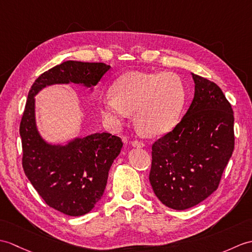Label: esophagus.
<instances>
[{"instance_id": "34e87169", "label": "esophagus", "mask_w": 252, "mask_h": 252, "mask_svg": "<svg viewBox=\"0 0 252 252\" xmlns=\"http://www.w3.org/2000/svg\"><path fill=\"white\" fill-rule=\"evenodd\" d=\"M131 144H132L133 147H144V146H145V144L143 142H140V140H137V139L132 140Z\"/></svg>"}]
</instances>
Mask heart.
Wrapping results in <instances>:
<instances>
[{"label":"heart","mask_w":252,"mask_h":252,"mask_svg":"<svg viewBox=\"0 0 252 252\" xmlns=\"http://www.w3.org/2000/svg\"><path fill=\"white\" fill-rule=\"evenodd\" d=\"M183 80L173 73L125 74L102 98L103 114L118 126L135 112V122L144 133L161 135L177 124L185 105Z\"/></svg>","instance_id":"b5f03b06"}]
</instances>
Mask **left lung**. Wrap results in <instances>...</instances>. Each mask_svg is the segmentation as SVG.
Masks as SVG:
<instances>
[{"label": "left lung", "instance_id": "1", "mask_svg": "<svg viewBox=\"0 0 252 252\" xmlns=\"http://www.w3.org/2000/svg\"><path fill=\"white\" fill-rule=\"evenodd\" d=\"M194 97L171 132L153 145L149 180L158 198L173 209L197 205L218 189L234 150V115L213 81L192 74Z\"/></svg>", "mask_w": 252, "mask_h": 252}]
</instances>
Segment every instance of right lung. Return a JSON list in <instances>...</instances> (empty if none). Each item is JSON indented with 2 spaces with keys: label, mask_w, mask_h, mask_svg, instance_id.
<instances>
[{
  "label": "right lung",
  "mask_w": 252,
  "mask_h": 252,
  "mask_svg": "<svg viewBox=\"0 0 252 252\" xmlns=\"http://www.w3.org/2000/svg\"><path fill=\"white\" fill-rule=\"evenodd\" d=\"M109 68L105 63L66 61L46 71L29 91L20 122L26 176L47 205L74 217L89 213L99 201L124 144L107 132L76 138L65 146L47 144L35 125L34 95L54 84L95 86Z\"/></svg>",
  "instance_id": "obj_1"
}]
</instances>
